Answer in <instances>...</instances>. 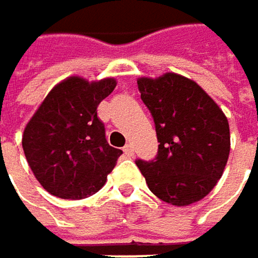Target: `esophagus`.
<instances>
[{
	"instance_id": "34e87169",
	"label": "esophagus",
	"mask_w": 258,
	"mask_h": 258,
	"mask_svg": "<svg viewBox=\"0 0 258 258\" xmlns=\"http://www.w3.org/2000/svg\"><path fill=\"white\" fill-rule=\"evenodd\" d=\"M123 154H125L126 157H132V156L135 154L133 147H132V145H125V147H123Z\"/></svg>"
}]
</instances>
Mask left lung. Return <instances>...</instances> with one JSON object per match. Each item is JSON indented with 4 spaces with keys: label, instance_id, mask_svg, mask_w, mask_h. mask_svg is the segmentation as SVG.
<instances>
[{
    "label": "left lung",
    "instance_id": "1",
    "mask_svg": "<svg viewBox=\"0 0 258 258\" xmlns=\"http://www.w3.org/2000/svg\"><path fill=\"white\" fill-rule=\"evenodd\" d=\"M159 145L156 160L136 165L162 201L184 207L207 197L230 156V125L221 107L194 80L166 72L138 80Z\"/></svg>",
    "mask_w": 258,
    "mask_h": 258
}]
</instances>
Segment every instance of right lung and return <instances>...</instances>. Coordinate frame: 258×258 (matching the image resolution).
<instances>
[{
	"label": "right lung",
	"instance_id": "obj_1",
	"mask_svg": "<svg viewBox=\"0 0 258 258\" xmlns=\"http://www.w3.org/2000/svg\"><path fill=\"white\" fill-rule=\"evenodd\" d=\"M114 87V78L68 77L49 90L25 125V159L51 195L83 200L105 184L122 151L107 144L96 108Z\"/></svg>",
	"mask_w": 258,
	"mask_h": 258
}]
</instances>
